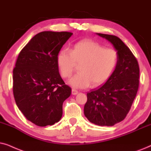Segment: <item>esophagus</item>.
<instances>
[{
  "instance_id": "obj_1",
  "label": "esophagus",
  "mask_w": 151,
  "mask_h": 151,
  "mask_svg": "<svg viewBox=\"0 0 151 151\" xmlns=\"http://www.w3.org/2000/svg\"><path fill=\"white\" fill-rule=\"evenodd\" d=\"M78 94V91L77 90H74V89H72V94H73V95H76V94Z\"/></svg>"
}]
</instances>
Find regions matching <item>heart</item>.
Wrapping results in <instances>:
<instances>
[{"instance_id":"obj_1","label":"heart","mask_w":151,"mask_h":151,"mask_svg":"<svg viewBox=\"0 0 151 151\" xmlns=\"http://www.w3.org/2000/svg\"><path fill=\"white\" fill-rule=\"evenodd\" d=\"M119 56L116 50L106 48L92 40H85L76 43L70 52L61 50L58 54L57 64L63 78H68L73 73L76 64L79 65V73L69 81L72 87L77 89L88 88L105 82L114 72Z\"/></svg>"}]
</instances>
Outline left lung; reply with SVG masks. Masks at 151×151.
Returning <instances> with one entry per match:
<instances>
[{
    "instance_id": "left-lung-1",
    "label": "left lung",
    "mask_w": 151,
    "mask_h": 151,
    "mask_svg": "<svg viewBox=\"0 0 151 151\" xmlns=\"http://www.w3.org/2000/svg\"><path fill=\"white\" fill-rule=\"evenodd\" d=\"M96 35L112 44L119 59L106 83L87 93L84 114L92 124L112 126L123 121L131 108L139 88V68L133 54L119 38Z\"/></svg>"
}]
</instances>
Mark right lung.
Listing matches in <instances>:
<instances>
[{"label": "right lung", "mask_w": 151, "mask_h": 151, "mask_svg": "<svg viewBox=\"0 0 151 151\" xmlns=\"http://www.w3.org/2000/svg\"><path fill=\"white\" fill-rule=\"evenodd\" d=\"M72 35L68 32H40L24 47L13 70L16 104L26 119L39 126L53 125L63 114L71 94L59 74L58 54Z\"/></svg>", "instance_id": "1"}]
</instances>
